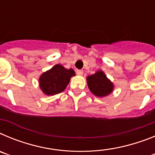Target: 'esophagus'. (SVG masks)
Segmentation results:
<instances>
[{
  "instance_id": "1",
  "label": "esophagus",
  "mask_w": 155,
  "mask_h": 155,
  "mask_svg": "<svg viewBox=\"0 0 155 155\" xmlns=\"http://www.w3.org/2000/svg\"><path fill=\"white\" fill-rule=\"evenodd\" d=\"M83 73H84V71H82V70H77L76 71V74L78 75H79V76H81L83 74Z\"/></svg>"
}]
</instances>
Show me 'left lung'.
<instances>
[{"instance_id": "left-lung-1", "label": "left lung", "mask_w": 155, "mask_h": 155, "mask_svg": "<svg viewBox=\"0 0 155 155\" xmlns=\"http://www.w3.org/2000/svg\"><path fill=\"white\" fill-rule=\"evenodd\" d=\"M87 83L91 93L98 97L106 96L113 91L114 87L113 83L102 71L87 76Z\"/></svg>"}]
</instances>
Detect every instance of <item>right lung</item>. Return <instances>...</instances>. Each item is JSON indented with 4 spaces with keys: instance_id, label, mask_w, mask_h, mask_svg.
Segmentation results:
<instances>
[{
    "instance_id": "add662e5",
    "label": "right lung",
    "mask_w": 155,
    "mask_h": 155,
    "mask_svg": "<svg viewBox=\"0 0 155 155\" xmlns=\"http://www.w3.org/2000/svg\"><path fill=\"white\" fill-rule=\"evenodd\" d=\"M75 75L73 69H66L61 64L42 74L39 78V87L47 95H54L65 90L71 77Z\"/></svg>"
}]
</instances>
